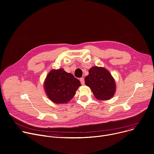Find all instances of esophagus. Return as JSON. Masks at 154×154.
Instances as JSON below:
<instances>
[{"label":"esophagus","mask_w":154,"mask_h":154,"mask_svg":"<svg viewBox=\"0 0 154 154\" xmlns=\"http://www.w3.org/2000/svg\"><path fill=\"white\" fill-rule=\"evenodd\" d=\"M80 82L82 83V85H85V82H84V79H83V77L80 78Z\"/></svg>","instance_id":"34e87169"}]
</instances>
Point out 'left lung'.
Returning a JSON list of instances; mask_svg holds the SVG:
<instances>
[{
	"instance_id": "obj_1",
	"label": "left lung",
	"mask_w": 154,
	"mask_h": 154,
	"mask_svg": "<svg viewBox=\"0 0 154 154\" xmlns=\"http://www.w3.org/2000/svg\"><path fill=\"white\" fill-rule=\"evenodd\" d=\"M85 85L90 88L94 96L98 100H110L116 93L115 79L104 67H91L89 69V74L85 78Z\"/></svg>"
}]
</instances>
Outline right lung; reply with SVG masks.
I'll list each match as a JSON object with an SVG mask.
<instances>
[{
    "instance_id": "add662e5",
    "label": "right lung",
    "mask_w": 154,
    "mask_h": 154,
    "mask_svg": "<svg viewBox=\"0 0 154 154\" xmlns=\"http://www.w3.org/2000/svg\"><path fill=\"white\" fill-rule=\"evenodd\" d=\"M80 86V82L63 68L51 70L44 83L47 97L55 104H67L72 99Z\"/></svg>"
}]
</instances>
